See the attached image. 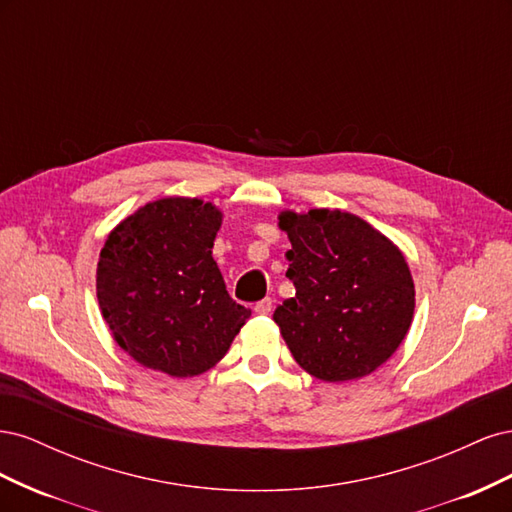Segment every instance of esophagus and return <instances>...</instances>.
<instances>
[{"label":"esophagus","instance_id":"esophagus-1","mask_svg":"<svg viewBox=\"0 0 512 512\" xmlns=\"http://www.w3.org/2000/svg\"><path fill=\"white\" fill-rule=\"evenodd\" d=\"M271 309H273V299H262V301H258L256 303V307H254V312L256 314H260V316H267V314H271Z\"/></svg>","mask_w":512,"mask_h":512}]
</instances>
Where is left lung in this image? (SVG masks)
I'll return each instance as SVG.
<instances>
[{
    "label": "left lung",
    "instance_id": "8db88e82",
    "mask_svg": "<svg viewBox=\"0 0 512 512\" xmlns=\"http://www.w3.org/2000/svg\"><path fill=\"white\" fill-rule=\"evenodd\" d=\"M286 277L297 288L273 320L307 374L363 378L393 356L414 314V282L399 247L359 215L284 211Z\"/></svg>",
    "mask_w": 512,
    "mask_h": 512
}]
</instances>
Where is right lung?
Segmentation results:
<instances>
[{"instance_id":"add662e5","label":"right lung","mask_w":512,"mask_h":512,"mask_svg":"<svg viewBox=\"0 0 512 512\" xmlns=\"http://www.w3.org/2000/svg\"><path fill=\"white\" fill-rule=\"evenodd\" d=\"M222 213L198 198L147 203L108 235L96 290L115 342L173 378L211 369L252 316L230 299L211 250Z\"/></svg>"}]
</instances>
